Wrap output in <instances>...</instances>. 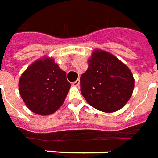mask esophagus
I'll return each mask as SVG.
<instances>
[{
  "mask_svg": "<svg viewBox=\"0 0 158 158\" xmlns=\"http://www.w3.org/2000/svg\"><path fill=\"white\" fill-rule=\"evenodd\" d=\"M79 84H80V80H79V79H77L76 81H74V83H73V84H72V85H73V86H74V87H77V86H79Z\"/></svg>",
  "mask_w": 158,
  "mask_h": 158,
  "instance_id": "34e87169",
  "label": "esophagus"
}]
</instances>
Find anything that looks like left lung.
Listing matches in <instances>:
<instances>
[{
	"mask_svg": "<svg viewBox=\"0 0 158 158\" xmlns=\"http://www.w3.org/2000/svg\"><path fill=\"white\" fill-rule=\"evenodd\" d=\"M89 67L80 77V91L88 103L104 113H114L131 98L134 78L116 56L96 49L88 60Z\"/></svg>",
	"mask_w": 158,
	"mask_h": 158,
	"instance_id": "1",
	"label": "left lung"
}]
</instances>
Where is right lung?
<instances>
[{
    "label": "right lung",
    "instance_id": "right-lung-1",
    "mask_svg": "<svg viewBox=\"0 0 158 158\" xmlns=\"http://www.w3.org/2000/svg\"><path fill=\"white\" fill-rule=\"evenodd\" d=\"M18 86L26 107L35 114L45 116L62 106L71 84L55 59L44 56L23 72Z\"/></svg>",
    "mask_w": 158,
    "mask_h": 158
}]
</instances>
